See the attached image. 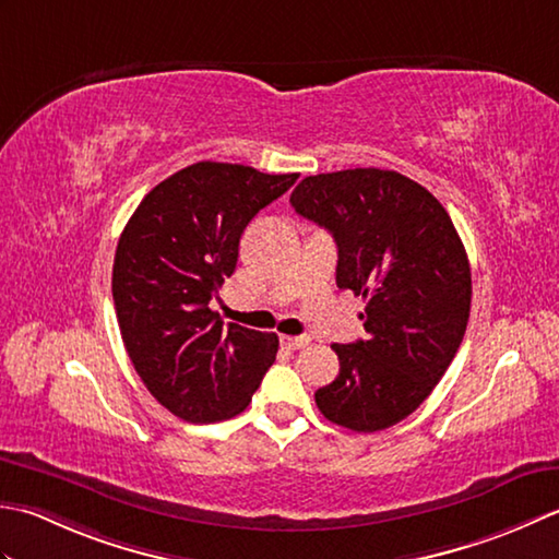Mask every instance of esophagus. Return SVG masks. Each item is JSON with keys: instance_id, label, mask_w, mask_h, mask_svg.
Wrapping results in <instances>:
<instances>
[{"instance_id": "obj_1", "label": "esophagus", "mask_w": 559, "mask_h": 559, "mask_svg": "<svg viewBox=\"0 0 559 559\" xmlns=\"http://www.w3.org/2000/svg\"><path fill=\"white\" fill-rule=\"evenodd\" d=\"M280 343H282L284 347H287V349H301V347L309 345L311 340L306 337V335H282Z\"/></svg>"}]
</instances>
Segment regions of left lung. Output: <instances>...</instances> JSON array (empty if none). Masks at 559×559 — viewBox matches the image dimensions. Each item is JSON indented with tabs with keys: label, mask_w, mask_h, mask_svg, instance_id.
I'll return each instance as SVG.
<instances>
[{
	"label": "left lung",
	"mask_w": 559,
	"mask_h": 559,
	"mask_svg": "<svg viewBox=\"0 0 559 559\" xmlns=\"http://www.w3.org/2000/svg\"><path fill=\"white\" fill-rule=\"evenodd\" d=\"M292 207L333 234L337 287L367 299V340L333 345L340 373L316 391L333 425L381 431L427 401L471 316V263L441 202L395 170L304 178Z\"/></svg>",
	"instance_id": "obj_1"
}]
</instances>
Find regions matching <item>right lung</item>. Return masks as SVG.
Listing matches in <instances>:
<instances>
[{"mask_svg":"<svg viewBox=\"0 0 559 559\" xmlns=\"http://www.w3.org/2000/svg\"><path fill=\"white\" fill-rule=\"evenodd\" d=\"M296 178L192 164L146 192L120 234L112 301L124 349L146 391L186 423L243 413L275 361V333L226 325L210 304L234 275L248 222Z\"/></svg>","mask_w":559,"mask_h":559,"instance_id":"obj_1","label":"right lung"}]
</instances>
